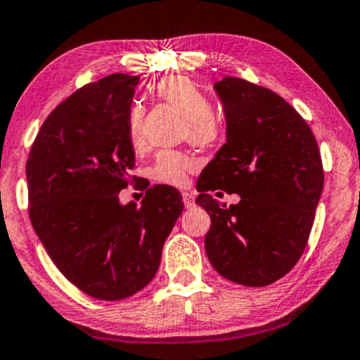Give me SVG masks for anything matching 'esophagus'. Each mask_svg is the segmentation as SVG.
Returning a JSON list of instances; mask_svg holds the SVG:
<instances>
[{
  "label": "esophagus",
  "mask_w": 360,
  "mask_h": 360,
  "mask_svg": "<svg viewBox=\"0 0 360 360\" xmlns=\"http://www.w3.org/2000/svg\"><path fill=\"white\" fill-rule=\"evenodd\" d=\"M181 199H184V204H185V207H192L193 204H195V195H193V192H188V191H185V192H181Z\"/></svg>",
  "instance_id": "esophagus-1"
}]
</instances>
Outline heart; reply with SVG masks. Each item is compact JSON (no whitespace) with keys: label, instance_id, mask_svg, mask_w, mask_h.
Here are the masks:
<instances>
[{"label":"heart","instance_id":"heart-1","mask_svg":"<svg viewBox=\"0 0 360 360\" xmlns=\"http://www.w3.org/2000/svg\"><path fill=\"white\" fill-rule=\"evenodd\" d=\"M149 95L161 103L175 107L185 115L184 137L199 148H212L223 139L224 122L212 110L211 98L187 76L172 75L161 78L149 86ZM144 110L139 103L129 107L126 117V134L131 148L141 151L144 146L143 134ZM197 168V161L191 155L175 149H165L156 155L149 173L160 184L184 187L188 173Z\"/></svg>","mask_w":360,"mask_h":360}]
</instances>
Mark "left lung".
Returning a JSON list of instances; mask_svg holds the SVG:
<instances>
[{"label": "left lung", "mask_w": 360, "mask_h": 360, "mask_svg": "<svg viewBox=\"0 0 360 360\" xmlns=\"http://www.w3.org/2000/svg\"><path fill=\"white\" fill-rule=\"evenodd\" d=\"M214 88L228 139L197 180L195 204L211 216L205 253L228 281L264 288L290 272L308 245L325 181L321 155L306 120L277 93L233 76ZM214 190L242 200L228 208Z\"/></svg>", "instance_id": "left-lung-1"}]
</instances>
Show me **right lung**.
Instances as JSON below:
<instances>
[{"label":"right lung","mask_w":360,"mask_h":360,"mask_svg":"<svg viewBox=\"0 0 360 360\" xmlns=\"http://www.w3.org/2000/svg\"><path fill=\"white\" fill-rule=\"evenodd\" d=\"M137 76L110 75L60 102L27 160L28 216L51 260L88 296L119 301L146 288L184 211L176 188L155 185L120 205L137 176L126 134Z\"/></svg>","instance_id":"1"}]
</instances>
